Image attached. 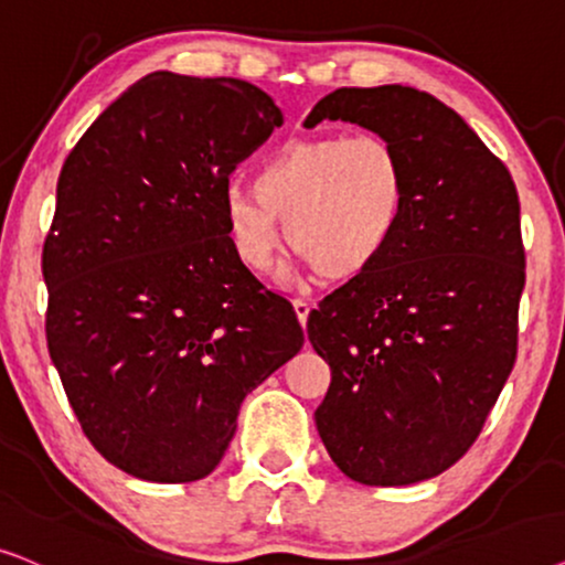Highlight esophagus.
<instances>
[{
	"instance_id": "34e87169",
	"label": "esophagus",
	"mask_w": 565,
	"mask_h": 565,
	"mask_svg": "<svg viewBox=\"0 0 565 565\" xmlns=\"http://www.w3.org/2000/svg\"><path fill=\"white\" fill-rule=\"evenodd\" d=\"M291 305H295V312H297L299 322H302V326H305V322H307V315H310V302H307V299H302V297H297L295 302H291Z\"/></svg>"
}]
</instances>
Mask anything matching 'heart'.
I'll use <instances>...</instances> for the list:
<instances>
[{
  "label": "heart",
  "mask_w": 565,
  "mask_h": 565,
  "mask_svg": "<svg viewBox=\"0 0 565 565\" xmlns=\"http://www.w3.org/2000/svg\"><path fill=\"white\" fill-rule=\"evenodd\" d=\"M408 209V168L380 134H318L278 145L253 172V191L230 188L224 232L245 268L263 274L281 247L330 281L372 270L395 245Z\"/></svg>",
  "instance_id": "1"
}]
</instances>
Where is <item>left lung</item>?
Wrapping results in <instances>:
<instances>
[{
	"mask_svg": "<svg viewBox=\"0 0 565 565\" xmlns=\"http://www.w3.org/2000/svg\"><path fill=\"white\" fill-rule=\"evenodd\" d=\"M326 118L393 141L408 168V209L385 258L307 318L333 374L315 424L351 480L411 486L476 445L514 370L516 185L478 134L420 89L341 87L307 116Z\"/></svg>",
	"mask_w": 565,
	"mask_h": 565,
	"instance_id": "1",
	"label": "left lung"
}]
</instances>
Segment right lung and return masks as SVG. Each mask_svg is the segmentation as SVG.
I'll return each mask as SVG.
<instances>
[{
  "label": "right lung",
  "instance_id": "add662e5",
  "mask_svg": "<svg viewBox=\"0 0 565 565\" xmlns=\"http://www.w3.org/2000/svg\"><path fill=\"white\" fill-rule=\"evenodd\" d=\"M281 124L250 82L154 72L64 160L41 260L49 353L89 445L134 478L209 476L243 397L302 349L295 307L222 220L230 172Z\"/></svg>",
  "mask_w": 565,
  "mask_h": 565
}]
</instances>
